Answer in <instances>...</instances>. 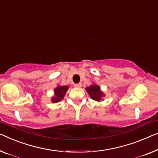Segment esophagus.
Masks as SVG:
<instances>
[{
	"label": "esophagus",
	"mask_w": 158,
	"mask_h": 158,
	"mask_svg": "<svg viewBox=\"0 0 158 158\" xmlns=\"http://www.w3.org/2000/svg\"><path fill=\"white\" fill-rule=\"evenodd\" d=\"M82 86V84L81 82H79L78 84H74V87H76V88H80V87H81Z\"/></svg>",
	"instance_id": "esophagus-1"
}]
</instances>
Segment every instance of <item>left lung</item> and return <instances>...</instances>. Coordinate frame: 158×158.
<instances>
[{"instance_id": "8db88e82", "label": "left lung", "mask_w": 158, "mask_h": 158, "mask_svg": "<svg viewBox=\"0 0 158 158\" xmlns=\"http://www.w3.org/2000/svg\"><path fill=\"white\" fill-rule=\"evenodd\" d=\"M86 91L89 94V95L90 96L91 99L98 102L103 101V98L106 96V94L103 92V91L101 90L100 86L96 84H92L91 85L86 87Z\"/></svg>"}]
</instances>
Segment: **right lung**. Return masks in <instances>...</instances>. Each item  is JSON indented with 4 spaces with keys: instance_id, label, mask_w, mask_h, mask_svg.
<instances>
[{
    "instance_id": "1",
    "label": "right lung",
    "mask_w": 158,
    "mask_h": 158,
    "mask_svg": "<svg viewBox=\"0 0 158 158\" xmlns=\"http://www.w3.org/2000/svg\"><path fill=\"white\" fill-rule=\"evenodd\" d=\"M69 86H60L58 85L54 90V96L51 98V102L52 103H57L62 101L64 98V96L68 89Z\"/></svg>"
}]
</instances>
